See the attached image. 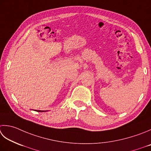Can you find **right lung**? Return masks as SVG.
Here are the masks:
<instances>
[{
    "label": "right lung",
    "mask_w": 151,
    "mask_h": 151,
    "mask_svg": "<svg viewBox=\"0 0 151 151\" xmlns=\"http://www.w3.org/2000/svg\"><path fill=\"white\" fill-rule=\"evenodd\" d=\"M38 112H44V111H36Z\"/></svg>",
    "instance_id": "1"
}]
</instances>
